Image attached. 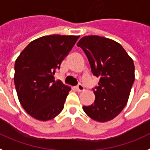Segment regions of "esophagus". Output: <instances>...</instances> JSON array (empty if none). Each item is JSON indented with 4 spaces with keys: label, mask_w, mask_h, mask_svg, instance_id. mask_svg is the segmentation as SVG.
Returning a JSON list of instances; mask_svg holds the SVG:
<instances>
[{
    "label": "esophagus",
    "mask_w": 150,
    "mask_h": 150,
    "mask_svg": "<svg viewBox=\"0 0 150 150\" xmlns=\"http://www.w3.org/2000/svg\"><path fill=\"white\" fill-rule=\"evenodd\" d=\"M76 90H77L78 92H82V91H83L84 87L82 84H79V85L76 86Z\"/></svg>",
    "instance_id": "obj_1"
}]
</instances>
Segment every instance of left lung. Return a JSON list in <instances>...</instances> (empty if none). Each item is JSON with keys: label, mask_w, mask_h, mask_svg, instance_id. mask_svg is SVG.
I'll use <instances>...</instances> for the list:
<instances>
[{"label": "left lung", "mask_w": 150, "mask_h": 150, "mask_svg": "<svg viewBox=\"0 0 150 150\" xmlns=\"http://www.w3.org/2000/svg\"><path fill=\"white\" fill-rule=\"evenodd\" d=\"M76 45L88 58L93 74L100 77L93 89L94 103L83 110L97 122L111 120L128 101L135 80L133 60L119 43L100 36L83 37Z\"/></svg>", "instance_id": "8db88e82"}]
</instances>
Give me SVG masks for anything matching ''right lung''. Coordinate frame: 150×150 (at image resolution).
I'll return each mask as SVG.
<instances>
[{
  "instance_id": "1",
  "label": "right lung",
  "mask_w": 150,
  "mask_h": 150,
  "mask_svg": "<svg viewBox=\"0 0 150 150\" xmlns=\"http://www.w3.org/2000/svg\"><path fill=\"white\" fill-rule=\"evenodd\" d=\"M80 36H44L30 42L17 58L14 84L24 110L38 120L54 119L64 109L70 87L54 75Z\"/></svg>"
}]
</instances>
